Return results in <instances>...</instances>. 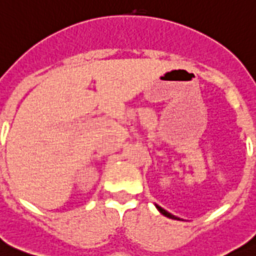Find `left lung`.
<instances>
[{"instance_id": "left-lung-1", "label": "left lung", "mask_w": 256, "mask_h": 256, "mask_svg": "<svg viewBox=\"0 0 256 256\" xmlns=\"http://www.w3.org/2000/svg\"><path fill=\"white\" fill-rule=\"evenodd\" d=\"M156 208H158V210H160V214H164V216H168V218H171V219H176V220H179V218H176V216H174V215H171L170 212H168V211H166V210H164V208H162V207L156 206Z\"/></svg>"}]
</instances>
